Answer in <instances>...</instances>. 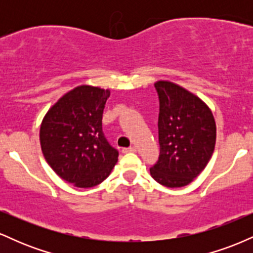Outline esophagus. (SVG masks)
<instances>
[{
	"mask_svg": "<svg viewBox=\"0 0 253 253\" xmlns=\"http://www.w3.org/2000/svg\"><path fill=\"white\" fill-rule=\"evenodd\" d=\"M123 152L124 153H134V152H136V149L134 146H130V147H127V149H123Z\"/></svg>",
	"mask_w": 253,
	"mask_h": 253,
	"instance_id": "esophagus-1",
	"label": "esophagus"
}]
</instances>
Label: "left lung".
Returning a JSON list of instances; mask_svg holds the SVG:
<instances>
[{
	"label": "left lung",
	"mask_w": 253,
	"mask_h": 253,
	"mask_svg": "<svg viewBox=\"0 0 253 253\" xmlns=\"http://www.w3.org/2000/svg\"><path fill=\"white\" fill-rule=\"evenodd\" d=\"M155 86L161 153L150 173L164 187H185L205 170L213 155L215 120L210 107L189 90L170 81H157Z\"/></svg>",
	"instance_id": "8db88e82"
}]
</instances>
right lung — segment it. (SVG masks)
<instances>
[{
	"instance_id": "right-lung-1",
	"label": "right lung",
	"mask_w": 253,
	"mask_h": 253,
	"mask_svg": "<svg viewBox=\"0 0 253 253\" xmlns=\"http://www.w3.org/2000/svg\"><path fill=\"white\" fill-rule=\"evenodd\" d=\"M108 89L82 84L64 94L43 117L39 140L47 164L60 178L77 188L103 182L119 152L102 132Z\"/></svg>"
}]
</instances>
